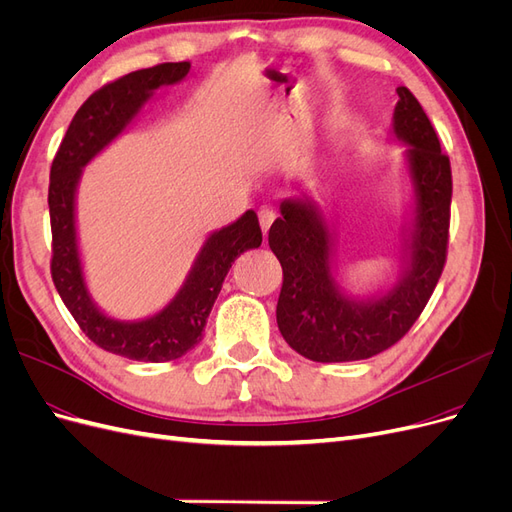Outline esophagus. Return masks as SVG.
Returning a JSON list of instances; mask_svg holds the SVG:
<instances>
[{"instance_id":"esophagus-1","label":"esophagus","mask_w":512,"mask_h":512,"mask_svg":"<svg viewBox=\"0 0 512 512\" xmlns=\"http://www.w3.org/2000/svg\"><path fill=\"white\" fill-rule=\"evenodd\" d=\"M276 217H278V215H276V211H274L272 206H261V208H259V223H261L263 234L270 232V227H272V223H274Z\"/></svg>"}]
</instances>
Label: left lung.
I'll return each mask as SVG.
<instances>
[{
	"mask_svg": "<svg viewBox=\"0 0 512 512\" xmlns=\"http://www.w3.org/2000/svg\"><path fill=\"white\" fill-rule=\"evenodd\" d=\"M392 135L407 145L411 211L401 274L388 291L352 297L335 280V236L310 198H287L270 227L282 266L276 323L285 342L316 363L363 361L394 346L413 327L441 278L451 204V166L437 132L409 88L399 86Z\"/></svg>",
	"mask_w": 512,
	"mask_h": 512,
	"instance_id": "8db88e82",
	"label": "left lung"
}]
</instances>
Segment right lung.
<instances>
[{"mask_svg": "<svg viewBox=\"0 0 512 512\" xmlns=\"http://www.w3.org/2000/svg\"><path fill=\"white\" fill-rule=\"evenodd\" d=\"M189 67L192 65L183 61L132 71L90 94L73 116L50 168V272L54 287L88 339L130 361L166 363L198 346L206 318L232 263L244 251L257 249L261 244L259 219L255 211H246L234 223L215 230L204 240L177 295L160 312L139 320L107 316L94 304L86 287L75 227V194L82 168L122 135L145 103L154 99L160 86L181 82Z\"/></svg>", "mask_w": 512, "mask_h": 512, "instance_id": "1", "label": "right lung"}]
</instances>
